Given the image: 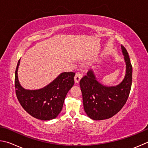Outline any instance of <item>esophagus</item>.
Here are the masks:
<instances>
[{
	"instance_id": "1",
	"label": "esophagus",
	"mask_w": 148,
	"mask_h": 148,
	"mask_svg": "<svg viewBox=\"0 0 148 148\" xmlns=\"http://www.w3.org/2000/svg\"><path fill=\"white\" fill-rule=\"evenodd\" d=\"M82 73L77 72L75 75V82H77V83H79L80 80H81L82 78Z\"/></svg>"
}]
</instances>
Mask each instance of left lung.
Here are the masks:
<instances>
[{
    "instance_id": "8db88e82",
    "label": "left lung",
    "mask_w": 148,
    "mask_h": 148,
    "mask_svg": "<svg viewBox=\"0 0 148 148\" xmlns=\"http://www.w3.org/2000/svg\"><path fill=\"white\" fill-rule=\"evenodd\" d=\"M121 50L126 63V74L123 81L116 86L107 87L96 81L90 70L80 81L84 109L94 120L110 118L116 114L127 101L132 85L133 68L129 54L123 45Z\"/></svg>"
}]
</instances>
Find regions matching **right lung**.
Masks as SVG:
<instances>
[{
  "mask_svg": "<svg viewBox=\"0 0 148 148\" xmlns=\"http://www.w3.org/2000/svg\"><path fill=\"white\" fill-rule=\"evenodd\" d=\"M15 73V94L22 107L34 118L41 120H50L59 114L69 90L74 84V72L62 73L56 79L43 88L27 90L21 86L17 78V69Z\"/></svg>",
  "mask_w": 148,
  "mask_h": 148,
  "instance_id": "obj_1",
  "label": "right lung"
}]
</instances>
